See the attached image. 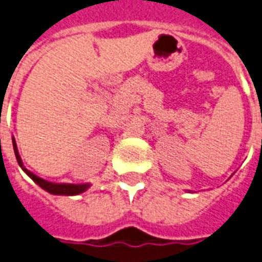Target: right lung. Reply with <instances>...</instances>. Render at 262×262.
<instances>
[{"instance_id": "right-lung-1", "label": "right lung", "mask_w": 262, "mask_h": 262, "mask_svg": "<svg viewBox=\"0 0 262 262\" xmlns=\"http://www.w3.org/2000/svg\"><path fill=\"white\" fill-rule=\"evenodd\" d=\"M13 148H15V156H16V160L19 162V165L22 166V169L28 173L30 178H32L36 183H37L40 187H42L44 190H47L48 193H51V194H65V195H75L79 194V193H83V191L86 190L89 185H57V183H50L47 180L41 179V178H38L34 173H32L30 170H28L22 164V160H20V157L17 154L16 150V143L13 140Z\"/></svg>"}]
</instances>
